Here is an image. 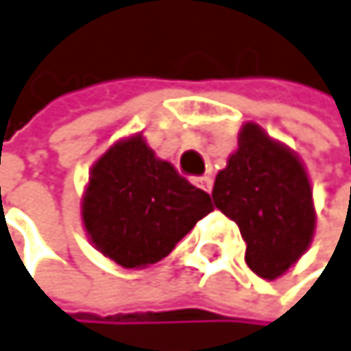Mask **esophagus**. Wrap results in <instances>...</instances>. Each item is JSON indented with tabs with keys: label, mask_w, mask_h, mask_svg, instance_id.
<instances>
[{
	"label": "esophagus",
	"mask_w": 351,
	"mask_h": 351,
	"mask_svg": "<svg viewBox=\"0 0 351 351\" xmlns=\"http://www.w3.org/2000/svg\"><path fill=\"white\" fill-rule=\"evenodd\" d=\"M193 183H195L199 189L208 191V193H210V189H213V179L208 177V174H204V177H195V179H193Z\"/></svg>",
	"instance_id": "34e87169"
}]
</instances>
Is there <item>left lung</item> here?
<instances>
[{"mask_svg": "<svg viewBox=\"0 0 351 351\" xmlns=\"http://www.w3.org/2000/svg\"><path fill=\"white\" fill-rule=\"evenodd\" d=\"M215 206L238 223L248 267L274 280L285 274L314 238L312 187L299 158L257 124H244L238 152L213 187Z\"/></svg>", "mask_w": 351, "mask_h": 351, "instance_id": "8db88e82", "label": "left lung"}]
</instances>
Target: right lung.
<instances>
[{"label": "right lung", "mask_w": 351, "mask_h": 351, "mask_svg": "<svg viewBox=\"0 0 351 351\" xmlns=\"http://www.w3.org/2000/svg\"><path fill=\"white\" fill-rule=\"evenodd\" d=\"M210 210V195L158 160L141 134L115 143L92 166L82 202L94 246L128 269L162 261Z\"/></svg>", "instance_id": "add662e5"}]
</instances>
